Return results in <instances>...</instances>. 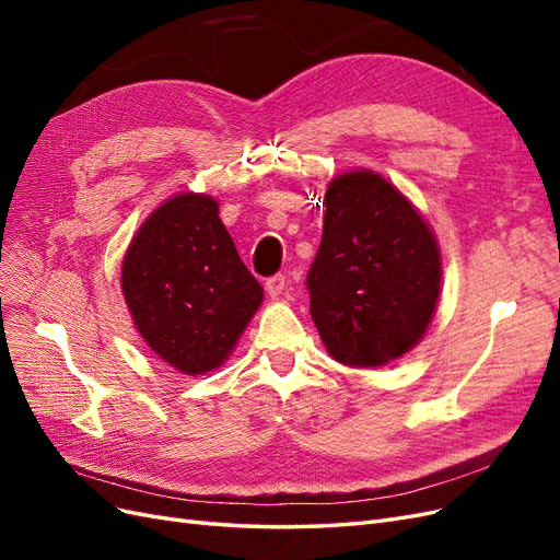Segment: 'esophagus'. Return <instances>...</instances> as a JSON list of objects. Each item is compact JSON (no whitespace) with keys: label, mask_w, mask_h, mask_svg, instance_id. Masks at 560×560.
<instances>
[{"label":"esophagus","mask_w":560,"mask_h":560,"mask_svg":"<svg viewBox=\"0 0 560 560\" xmlns=\"http://www.w3.org/2000/svg\"><path fill=\"white\" fill-rule=\"evenodd\" d=\"M284 284H287V278H284L282 273H278V276L266 280V292H268L270 296H280L282 290H284Z\"/></svg>","instance_id":"esophagus-1"}]
</instances>
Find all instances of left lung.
<instances>
[{
    "label": "left lung",
    "mask_w": 560,
    "mask_h": 560,
    "mask_svg": "<svg viewBox=\"0 0 560 560\" xmlns=\"http://www.w3.org/2000/svg\"><path fill=\"white\" fill-rule=\"evenodd\" d=\"M325 224L308 270L311 315L336 362L383 366L409 352L432 322L442 257L432 229L374 171L329 182Z\"/></svg>",
    "instance_id": "8db88e82"
}]
</instances>
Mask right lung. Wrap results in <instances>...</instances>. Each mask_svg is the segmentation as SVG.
<instances>
[{"mask_svg":"<svg viewBox=\"0 0 560 560\" xmlns=\"http://www.w3.org/2000/svg\"><path fill=\"white\" fill-rule=\"evenodd\" d=\"M121 290L147 346L189 376L229 358L264 299L206 194H177L147 217L124 257Z\"/></svg>","mask_w":560,"mask_h":560,"instance_id":"obj_1","label":"right lung"}]
</instances>
